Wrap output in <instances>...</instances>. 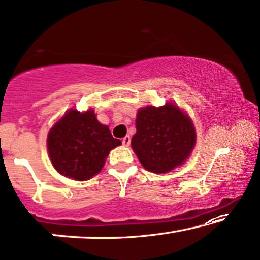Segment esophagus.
I'll list each match as a JSON object with an SVG mask.
<instances>
[{
    "instance_id": "obj_1",
    "label": "esophagus",
    "mask_w": 260,
    "mask_h": 260,
    "mask_svg": "<svg viewBox=\"0 0 260 260\" xmlns=\"http://www.w3.org/2000/svg\"><path fill=\"white\" fill-rule=\"evenodd\" d=\"M130 142H131V138H130V136H125V137L123 138L122 143H123L124 147H129V145H130Z\"/></svg>"
}]
</instances>
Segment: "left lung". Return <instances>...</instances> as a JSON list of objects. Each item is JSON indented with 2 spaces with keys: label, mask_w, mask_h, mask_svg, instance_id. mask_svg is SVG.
I'll return each instance as SVG.
<instances>
[{
  "label": "left lung",
  "mask_w": 260,
  "mask_h": 260,
  "mask_svg": "<svg viewBox=\"0 0 260 260\" xmlns=\"http://www.w3.org/2000/svg\"><path fill=\"white\" fill-rule=\"evenodd\" d=\"M195 140L189 117L176 105L167 103L161 108L147 106L137 112L131 147L145 169L162 174L186 161Z\"/></svg>",
  "instance_id": "obj_1"
}]
</instances>
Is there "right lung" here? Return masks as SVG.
I'll list each match as a JSON object with an SVG mask.
<instances>
[{
	"label": "right lung",
	"instance_id": "obj_1",
	"mask_svg": "<svg viewBox=\"0 0 260 260\" xmlns=\"http://www.w3.org/2000/svg\"><path fill=\"white\" fill-rule=\"evenodd\" d=\"M122 142L95 118L92 110H71L52 127L47 148L54 168L66 177L86 181L101 172L110 150Z\"/></svg>",
	"mask_w": 260,
	"mask_h": 260
}]
</instances>
